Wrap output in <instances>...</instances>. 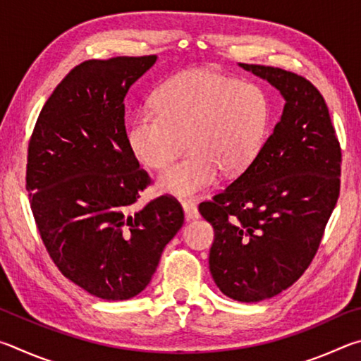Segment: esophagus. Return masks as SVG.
Here are the masks:
<instances>
[{"mask_svg": "<svg viewBox=\"0 0 361 361\" xmlns=\"http://www.w3.org/2000/svg\"><path fill=\"white\" fill-rule=\"evenodd\" d=\"M183 205V210H185V216L188 221H191V219H197L199 218V210H197V205H195L192 200H185V202L181 204Z\"/></svg>", "mask_w": 361, "mask_h": 361, "instance_id": "34e87169", "label": "esophagus"}]
</instances>
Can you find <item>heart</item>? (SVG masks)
Masks as SVG:
<instances>
[{
	"instance_id": "heart-1",
	"label": "heart",
	"mask_w": 361,
	"mask_h": 361,
	"mask_svg": "<svg viewBox=\"0 0 361 361\" xmlns=\"http://www.w3.org/2000/svg\"><path fill=\"white\" fill-rule=\"evenodd\" d=\"M269 102L255 84L197 68L164 82L154 106L140 108L129 146L140 162L162 169L186 145L189 151L159 175L162 192L189 197L216 181L219 170L240 173L258 157L267 137Z\"/></svg>"
}]
</instances>
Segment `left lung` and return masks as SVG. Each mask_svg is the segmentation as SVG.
Listing matches in <instances>:
<instances>
[{"instance_id": "8db88e82", "label": "left lung", "mask_w": 361, "mask_h": 361, "mask_svg": "<svg viewBox=\"0 0 361 361\" xmlns=\"http://www.w3.org/2000/svg\"><path fill=\"white\" fill-rule=\"evenodd\" d=\"M239 66L279 90L283 113L252 166L199 212L215 231L209 264L219 291L258 302L295 283L315 256L339 197L341 148L326 103L307 79Z\"/></svg>"}]
</instances>
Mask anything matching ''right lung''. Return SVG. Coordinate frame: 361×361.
Wrapping results in <instances>:
<instances>
[{
  "instance_id": "obj_1",
  "label": "right lung",
  "mask_w": 361,
  "mask_h": 361,
  "mask_svg": "<svg viewBox=\"0 0 361 361\" xmlns=\"http://www.w3.org/2000/svg\"><path fill=\"white\" fill-rule=\"evenodd\" d=\"M156 60L78 65L42 106L28 145L27 189L47 252L66 279L106 301L148 286L185 221L170 195L132 212L149 176L129 146L124 99Z\"/></svg>"
}]
</instances>
